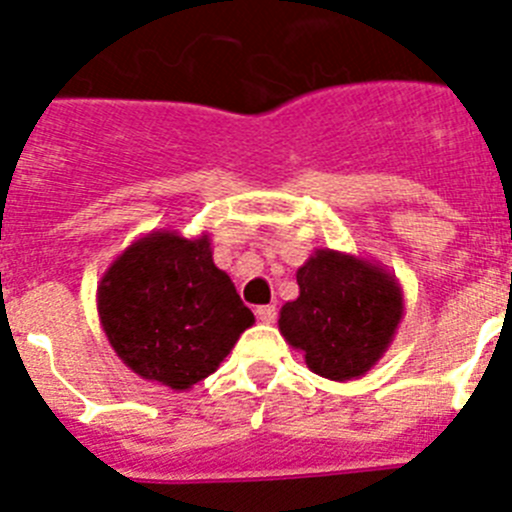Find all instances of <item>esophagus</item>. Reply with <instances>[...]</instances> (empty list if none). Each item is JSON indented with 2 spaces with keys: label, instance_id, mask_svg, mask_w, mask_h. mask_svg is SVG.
Segmentation results:
<instances>
[{
  "label": "esophagus",
  "instance_id": "34e87169",
  "mask_svg": "<svg viewBox=\"0 0 512 512\" xmlns=\"http://www.w3.org/2000/svg\"><path fill=\"white\" fill-rule=\"evenodd\" d=\"M256 318H259L261 323H274V320H277V307L274 305L256 307Z\"/></svg>",
  "mask_w": 512,
  "mask_h": 512
}]
</instances>
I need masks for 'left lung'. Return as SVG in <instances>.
<instances>
[{
  "label": "left lung",
  "instance_id": "left-lung-1",
  "mask_svg": "<svg viewBox=\"0 0 512 512\" xmlns=\"http://www.w3.org/2000/svg\"><path fill=\"white\" fill-rule=\"evenodd\" d=\"M297 284L300 297L282 307V336L320 377L343 382L369 372L402 318L395 279L369 261L318 251L297 271Z\"/></svg>",
  "mask_w": 512,
  "mask_h": 512
}]
</instances>
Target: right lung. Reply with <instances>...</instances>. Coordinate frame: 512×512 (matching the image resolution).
<instances>
[{
	"mask_svg": "<svg viewBox=\"0 0 512 512\" xmlns=\"http://www.w3.org/2000/svg\"><path fill=\"white\" fill-rule=\"evenodd\" d=\"M99 318L112 348L143 379L187 390L215 372L253 323L225 271L197 241L151 233L99 284Z\"/></svg>",
	"mask_w": 512,
	"mask_h": 512,
	"instance_id": "1",
	"label": "right lung"
}]
</instances>
